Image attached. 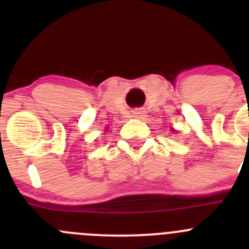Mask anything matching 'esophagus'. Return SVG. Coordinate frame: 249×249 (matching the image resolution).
Segmentation results:
<instances>
[{
  "mask_svg": "<svg viewBox=\"0 0 249 249\" xmlns=\"http://www.w3.org/2000/svg\"><path fill=\"white\" fill-rule=\"evenodd\" d=\"M132 114H134L135 118H143L144 117V112H143L142 109H136L132 112Z\"/></svg>",
  "mask_w": 249,
  "mask_h": 249,
  "instance_id": "obj_1",
  "label": "esophagus"
}]
</instances>
